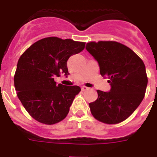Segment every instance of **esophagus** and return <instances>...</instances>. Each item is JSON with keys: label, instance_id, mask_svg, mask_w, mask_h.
I'll use <instances>...</instances> for the list:
<instances>
[{"label": "esophagus", "instance_id": "obj_1", "mask_svg": "<svg viewBox=\"0 0 157 157\" xmlns=\"http://www.w3.org/2000/svg\"><path fill=\"white\" fill-rule=\"evenodd\" d=\"M88 87H86V86H81V90L82 91H86L88 90Z\"/></svg>", "mask_w": 157, "mask_h": 157}]
</instances>
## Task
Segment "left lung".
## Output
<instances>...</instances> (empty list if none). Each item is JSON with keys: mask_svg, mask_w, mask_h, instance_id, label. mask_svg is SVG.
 I'll use <instances>...</instances> for the list:
<instances>
[{"mask_svg": "<svg viewBox=\"0 0 157 157\" xmlns=\"http://www.w3.org/2000/svg\"><path fill=\"white\" fill-rule=\"evenodd\" d=\"M86 49L98 63L100 74L108 78L109 92L97 90L89 103L94 117L105 124L126 120L141 103L147 86L144 62L129 47L117 41H91Z\"/></svg>", "mask_w": 157, "mask_h": 157, "instance_id": "1", "label": "left lung"}]
</instances>
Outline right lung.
<instances>
[{"mask_svg":"<svg viewBox=\"0 0 157 157\" xmlns=\"http://www.w3.org/2000/svg\"><path fill=\"white\" fill-rule=\"evenodd\" d=\"M85 42L56 36L46 37L31 45L20 56L13 81L17 95L33 118L45 124L61 121L68 114L81 88L54 81L62 73L68 75L67 62L81 52Z\"/></svg>","mask_w":157,"mask_h":157,"instance_id":"right-lung-1","label":"right lung"}]
</instances>
